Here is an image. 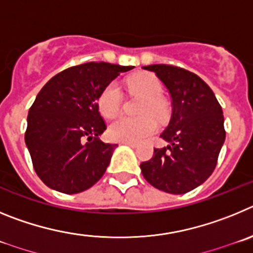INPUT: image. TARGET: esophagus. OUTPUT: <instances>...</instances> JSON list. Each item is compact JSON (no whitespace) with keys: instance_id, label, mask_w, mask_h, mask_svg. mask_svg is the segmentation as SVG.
Here are the masks:
<instances>
[{"instance_id":"1","label":"esophagus","mask_w":253,"mask_h":253,"mask_svg":"<svg viewBox=\"0 0 253 253\" xmlns=\"http://www.w3.org/2000/svg\"><path fill=\"white\" fill-rule=\"evenodd\" d=\"M121 145H125V146H129V147H132V149H135V147H136L135 143H129V142H121Z\"/></svg>"}]
</instances>
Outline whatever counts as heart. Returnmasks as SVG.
Returning <instances> with one entry per match:
<instances>
[{
  "mask_svg": "<svg viewBox=\"0 0 253 253\" xmlns=\"http://www.w3.org/2000/svg\"><path fill=\"white\" fill-rule=\"evenodd\" d=\"M129 92L143 97L138 107L142 116L136 118L121 117L112 122L108 128L111 140L117 142L137 143L151 136L158 129V120L163 121L168 117V104L161 97L163 85L160 81L149 73H138L127 81ZM122 93L117 83L108 84L98 98V108L102 116L113 118L121 110Z\"/></svg>",
  "mask_w": 253,
  "mask_h": 253,
  "instance_id": "b5f03b06",
  "label": "heart"
}]
</instances>
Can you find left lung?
Instances as JSON below:
<instances>
[{
	"instance_id": "obj_1",
	"label": "left lung",
	"mask_w": 253,
	"mask_h": 253,
	"mask_svg": "<svg viewBox=\"0 0 253 253\" xmlns=\"http://www.w3.org/2000/svg\"><path fill=\"white\" fill-rule=\"evenodd\" d=\"M156 74L171 97V118L160 135L169 145L154 149L140 165L143 177L159 190L184 194L202 185L217 165L226 131L222 107L197 74L165 64L142 67Z\"/></svg>"
}]
</instances>
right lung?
<instances>
[{
	"instance_id": "add662e5",
	"label": "right lung",
	"mask_w": 253,
	"mask_h": 253,
	"mask_svg": "<svg viewBox=\"0 0 253 253\" xmlns=\"http://www.w3.org/2000/svg\"><path fill=\"white\" fill-rule=\"evenodd\" d=\"M132 68L85 63L60 72L39 92L29 110L25 142L45 185L77 194L103 176L117 145L99 140L106 124L98 98L120 73Z\"/></svg>"
}]
</instances>
